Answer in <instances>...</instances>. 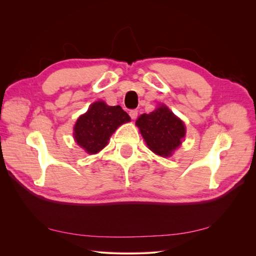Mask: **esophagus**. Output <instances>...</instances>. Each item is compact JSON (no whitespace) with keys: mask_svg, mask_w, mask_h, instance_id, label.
Segmentation results:
<instances>
[{"mask_svg":"<svg viewBox=\"0 0 256 256\" xmlns=\"http://www.w3.org/2000/svg\"><path fill=\"white\" fill-rule=\"evenodd\" d=\"M129 115H130L131 118L136 120L138 118V110H130L129 111Z\"/></svg>","mask_w":256,"mask_h":256,"instance_id":"obj_1","label":"esophagus"}]
</instances>
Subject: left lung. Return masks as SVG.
<instances>
[{"label":"left lung","instance_id":"1","mask_svg":"<svg viewBox=\"0 0 256 256\" xmlns=\"http://www.w3.org/2000/svg\"><path fill=\"white\" fill-rule=\"evenodd\" d=\"M136 124L148 148L161 157L171 156L186 134L184 122L164 106L142 114Z\"/></svg>","mask_w":256,"mask_h":256}]
</instances>
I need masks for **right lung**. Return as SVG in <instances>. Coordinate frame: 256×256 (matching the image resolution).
<instances>
[{
  "mask_svg": "<svg viewBox=\"0 0 256 256\" xmlns=\"http://www.w3.org/2000/svg\"><path fill=\"white\" fill-rule=\"evenodd\" d=\"M128 122L130 116L120 106H109L104 102H97L76 120L74 134L76 142L86 152L96 154L108 144L116 128Z\"/></svg>",
  "mask_w": 256,
  "mask_h": 256,
  "instance_id": "1",
  "label": "right lung"
}]
</instances>
